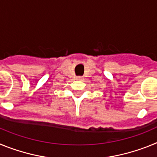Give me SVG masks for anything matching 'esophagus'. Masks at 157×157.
Wrapping results in <instances>:
<instances>
[{
  "instance_id": "obj_1",
  "label": "esophagus",
  "mask_w": 157,
  "mask_h": 157,
  "mask_svg": "<svg viewBox=\"0 0 157 157\" xmlns=\"http://www.w3.org/2000/svg\"><path fill=\"white\" fill-rule=\"evenodd\" d=\"M77 79H78V80H82L83 78H82V77H78V78H77Z\"/></svg>"
}]
</instances>
